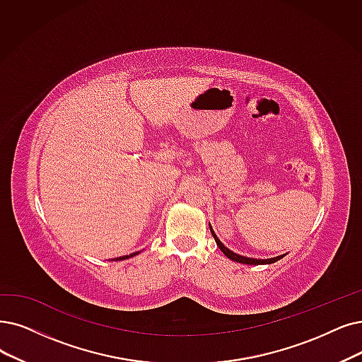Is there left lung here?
Masks as SVG:
<instances>
[{"instance_id":"left-lung-1","label":"left lung","mask_w":362,"mask_h":362,"mask_svg":"<svg viewBox=\"0 0 362 362\" xmlns=\"http://www.w3.org/2000/svg\"><path fill=\"white\" fill-rule=\"evenodd\" d=\"M209 228H211V233H212V236H214V239H215V242H216V247H218V248L221 250V252H223L227 258L233 259V262H236V263H242V264H254V266H259V264H272V263H276L278 259H281V258H284V257L286 255V254H282V255L273 257V258H266V259H258V258H250V257L239 255V254H236V252H233V251H230L227 247H224V243H223L218 238H216V235L214 233V230H212L211 224H209Z\"/></svg>"}]
</instances>
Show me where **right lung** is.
Returning <instances> with one entry per match:
<instances>
[{
	"instance_id": "right-lung-1",
	"label": "right lung",
	"mask_w": 362,
	"mask_h": 362,
	"mask_svg": "<svg viewBox=\"0 0 362 362\" xmlns=\"http://www.w3.org/2000/svg\"><path fill=\"white\" fill-rule=\"evenodd\" d=\"M139 252H134V254H129V255H124V257H117V258H114L115 262H120V259H126V258H131V257H135V255H138Z\"/></svg>"
}]
</instances>
